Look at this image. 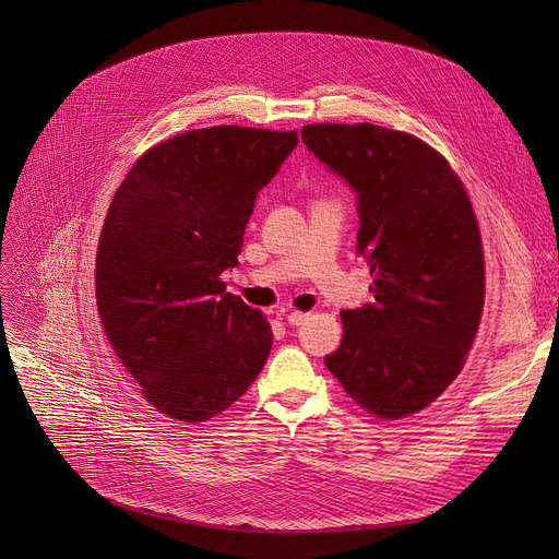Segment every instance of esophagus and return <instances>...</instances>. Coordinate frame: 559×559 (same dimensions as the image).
<instances>
[{
	"instance_id": "1",
	"label": "esophagus",
	"mask_w": 559,
	"mask_h": 559,
	"mask_svg": "<svg viewBox=\"0 0 559 559\" xmlns=\"http://www.w3.org/2000/svg\"><path fill=\"white\" fill-rule=\"evenodd\" d=\"M310 314L308 312H301V310H295V312H289L285 319H287V324H292V326H299V324H304V321L308 319Z\"/></svg>"
}]
</instances>
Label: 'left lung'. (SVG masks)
<instances>
[{"instance_id": "obj_1", "label": "left lung", "mask_w": 559, "mask_h": 559, "mask_svg": "<svg viewBox=\"0 0 559 559\" xmlns=\"http://www.w3.org/2000/svg\"><path fill=\"white\" fill-rule=\"evenodd\" d=\"M308 150L358 194V255L373 304L342 310L329 371L369 415L403 419L442 394L466 362L485 306L474 205L449 160L405 131L308 124Z\"/></svg>"}]
</instances>
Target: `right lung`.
Instances as JSON below:
<instances>
[{"label":"right lung","instance_id":"right-lung-1","mask_svg":"<svg viewBox=\"0 0 559 559\" xmlns=\"http://www.w3.org/2000/svg\"><path fill=\"white\" fill-rule=\"evenodd\" d=\"M297 131L209 127L146 150L117 188L99 235L102 329L142 396L186 424L238 401L267 362L272 326L228 295L258 190Z\"/></svg>","mask_w":559,"mask_h":559}]
</instances>
